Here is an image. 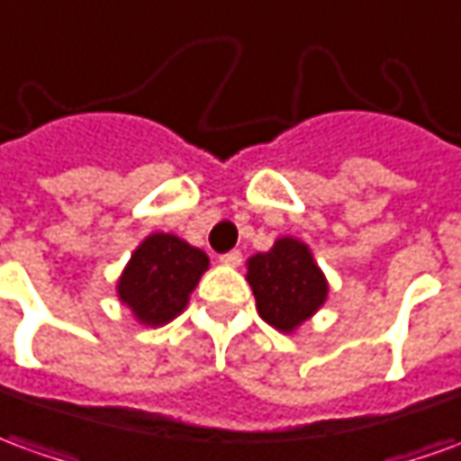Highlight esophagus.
Wrapping results in <instances>:
<instances>
[{
	"mask_svg": "<svg viewBox=\"0 0 461 461\" xmlns=\"http://www.w3.org/2000/svg\"><path fill=\"white\" fill-rule=\"evenodd\" d=\"M240 261H243V256H240L238 250H230V253H223V256H221V263H223V266H230V268L240 266Z\"/></svg>",
	"mask_w": 461,
	"mask_h": 461,
	"instance_id": "esophagus-1",
	"label": "esophagus"
}]
</instances>
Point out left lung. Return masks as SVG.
I'll list each match as a JSON object with an SVG mask.
<instances>
[{"label": "left lung", "instance_id": "1", "mask_svg": "<svg viewBox=\"0 0 461 461\" xmlns=\"http://www.w3.org/2000/svg\"><path fill=\"white\" fill-rule=\"evenodd\" d=\"M261 319L281 333H294L329 298V281L311 249L294 236L278 238L271 250L246 261Z\"/></svg>", "mask_w": 461, "mask_h": 461}]
</instances>
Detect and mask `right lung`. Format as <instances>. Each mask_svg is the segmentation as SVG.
I'll list each match as a JSON object with an SVG mask.
<instances>
[{
	"instance_id": "obj_1",
	"label": "right lung",
	"mask_w": 461,
	"mask_h": 461,
	"mask_svg": "<svg viewBox=\"0 0 461 461\" xmlns=\"http://www.w3.org/2000/svg\"><path fill=\"white\" fill-rule=\"evenodd\" d=\"M208 266L205 250L188 240L173 233H150L120 273L117 298L142 326H163L185 311Z\"/></svg>"
}]
</instances>
